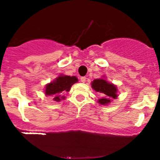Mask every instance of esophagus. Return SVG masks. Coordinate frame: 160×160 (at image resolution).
I'll return each instance as SVG.
<instances>
[{
    "label": "esophagus",
    "instance_id": "1",
    "mask_svg": "<svg viewBox=\"0 0 160 160\" xmlns=\"http://www.w3.org/2000/svg\"><path fill=\"white\" fill-rule=\"evenodd\" d=\"M86 80H87V78L86 77H81V78H80V81L82 82H86Z\"/></svg>",
    "mask_w": 160,
    "mask_h": 160
}]
</instances>
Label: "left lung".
Here are the masks:
<instances>
[{"mask_svg":"<svg viewBox=\"0 0 160 160\" xmlns=\"http://www.w3.org/2000/svg\"><path fill=\"white\" fill-rule=\"evenodd\" d=\"M91 87L97 92H100L104 95L102 98L98 99V102L102 105H107L111 102L112 98H117V88L114 85L109 83L103 78L95 79L91 83Z\"/></svg>","mask_w":160,"mask_h":160,"instance_id":"1","label":"left lung"}]
</instances>
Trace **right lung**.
Returning a JSON list of instances; mask_svg holds the SVG:
<instances>
[{
  "mask_svg": "<svg viewBox=\"0 0 160 160\" xmlns=\"http://www.w3.org/2000/svg\"><path fill=\"white\" fill-rule=\"evenodd\" d=\"M78 82L75 76L60 75L54 81L46 85L45 94L53 97V99L56 102H60L64 99V96H62L64 93L70 91L72 85Z\"/></svg>",
  "mask_w": 160,
  "mask_h": 160,
  "instance_id": "obj_1",
  "label": "right lung"
}]
</instances>
